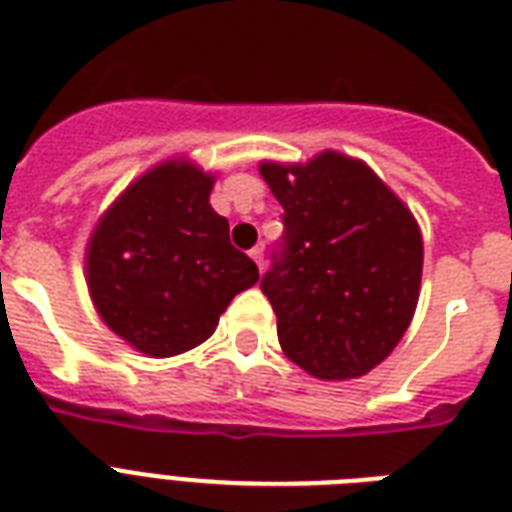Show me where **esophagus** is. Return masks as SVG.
<instances>
[{"mask_svg":"<svg viewBox=\"0 0 512 512\" xmlns=\"http://www.w3.org/2000/svg\"><path fill=\"white\" fill-rule=\"evenodd\" d=\"M249 257L255 260L257 270L263 273V268H265V249H263V247H255V249H252V252H249Z\"/></svg>","mask_w":512,"mask_h":512,"instance_id":"1","label":"esophagus"}]
</instances>
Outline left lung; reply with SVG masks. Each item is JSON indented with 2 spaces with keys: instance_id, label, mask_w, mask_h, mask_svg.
<instances>
[{
  "instance_id": "left-lung-1",
  "label": "left lung",
  "mask_w": 512,
  "mask_h": 512,
  "mask_svg": "<svg viewBox=\"0 0 512 512\" xmlns=\"http://www.w3.org/2000/svg\"><path fill=\"white\" fill-rule=\"evenodd\" d=\"M260 176L284 207V252L260 281L281 350L321 381L365 376L413 321L418 220L363 160L334 149L307 162L263 160Z\"/></svg>"
}]
</instances>
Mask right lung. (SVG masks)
Wrapping results in <instances>:
<instances>
[{"label": "right lung", "mask_w": 512, "mask_h": 512, "mask_svg": "<svg viewBox=\"0 0 512 512\" xmlns=\"http://www.w3.org/2000/svg\"><path fill=\"white\" fill-rule=\"evenodd\" d=\"M213 186L197 162L170 157L131 181L91 231L83 257L91 302L141 355L194 350L260 278L210 205Z\"/></svg>", "instance_id": "1"}]
</instances>
